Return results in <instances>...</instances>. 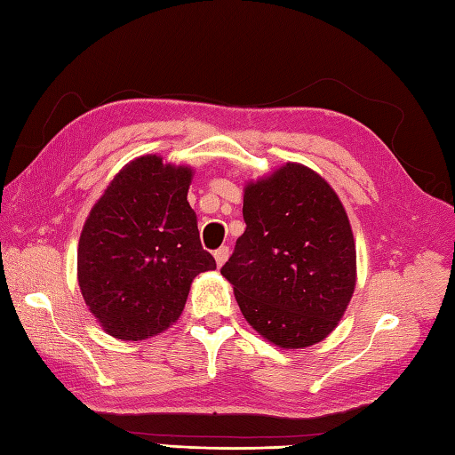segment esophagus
<instances>
[{
    "mask_svg": "<svg viewBox=\"0 0 455 455\" xmlns=\"http://www.w3.org/2000/svg\"><path fill=\"white\" fill-rule=\"evenodd\" d=\"M228 254H230V250H228V246H220V248H217L215 250V259H217V264L219 266H222L228 259Z\"/></svg>",
    "mask_w": 455,
    "mask_h": 455,
    "instance_id": "obj_1",
    "label": "esophagus"
}]
</instances>
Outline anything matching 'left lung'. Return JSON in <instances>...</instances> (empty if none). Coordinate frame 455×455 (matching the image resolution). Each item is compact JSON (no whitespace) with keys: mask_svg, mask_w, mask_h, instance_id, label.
<instances>
[{"mask_svg":"<svg viewBox=\"0 0 455 455\" xmlns=\"http://www.w3.org/2000/svg\"><path fill=\"white\" fill-rule=\"evenodd\" d=\"M244 235L220 267L246 321L285 350L331 334L355 287V246L334 189L285 164L244 191Z\"/></svg>","mask_w":455,"mask_h":455,"instance_id":"left-lung-1","label":"left lung"}]
</instances>
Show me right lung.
<instances>
[{
    "label": "right lung",
    "instance_id": "1",
    "mask_svg": "<svg viewBox=\"0 0 455 455\" xmlns=\"http://www.w3.org/2000/svg\"><path fill=\"white\" fill-rule=\"evenodd\" d=\"M191 170L140 156L127 164L85 220L78 282L105 332L144 340L178 321L193 277L215 269L188 203Z\"/></svg>",
    "mask_w": 455,
    "mask_h": 455
}]
</instances>
